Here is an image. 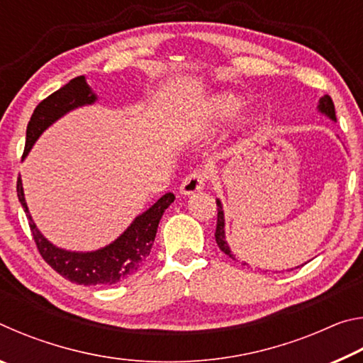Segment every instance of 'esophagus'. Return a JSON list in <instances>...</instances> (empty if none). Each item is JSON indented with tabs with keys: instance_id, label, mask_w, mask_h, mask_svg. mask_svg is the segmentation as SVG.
I'll list each match as a JSON object with an SVG mask.
<instances>
[{
	"instance_id": "obj_1",
	"label": "esophagus",
	"mask_w": 363,
	"mask_h": 363,
	"mask_svg": "<svg viewBox=\"0 0 363 363\" xmlns=\"http://www.w3.org/2000/svg\"><path fill=\"white\" fill-rule=\"evenodd\" d=\"M205 182H206L205 169L201 168L194 169L192 173L184 177V181L179 186V192L182 195H192L195 192H200V190L205 187Z\"/></svg>"
}]
</instances>
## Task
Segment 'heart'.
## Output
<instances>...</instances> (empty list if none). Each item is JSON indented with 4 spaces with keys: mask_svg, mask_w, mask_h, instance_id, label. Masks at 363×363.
I'll use <instances>...</instances> for the list:
<instances>
[{
    "mask_svg": "<svg viewBox=\"0 0 363 363\" xmlns=\"http://www.w3.org/2000/svg\"><path fill=\"white\" fill-rule=\"evenodd\" d=\"M243 101L232 93H220L211 97L208 104V118L211 121H225L242 108Z\"/></svg>",
    "mask_w": 363,
    "mask_h": 363,
    "instance_id": "heart-1",
    "label": "heart"
}]
</instances>
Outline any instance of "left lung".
Instances as JSON below:
<instances>
[{
    "label": "left lung",
    "mask_w": 363,
    "mask_h": 363,
    "mask_svg": "<svg viewBox=\"0 0 363 363\" xmlns=\"http://www.w3.org/2000/svg\"><path fill=\"white\" fill-rule=\"evenodd\" d=\"M318 110H320L322 113H325L327 116H330L331 120L336 121V115H335V104L331 101V97L328 94H325L320 102H318ZM216 205H218V224H216V232H214V237H216V243L218 247L220 248L223 253H225L232 259H235V256L232 255V251L229 248V245L225 242V232H224V211H223V205H220V201L216 200ZM245 264V262H243Z\"/></svg>",
    "instance_id": "1"
}]
</instances>
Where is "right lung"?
I'll list each match as a JSON object with an SVG mask.
<instances>
[{"label":"right lung","instance_id":"obj_1","mask_svg":"<svg viewBox=\"0 0 363 363\" xmlns=\"http://www.w3.org/2000/svg\"><path fill=\"white\" fill-rule=\"evenodd\" d=\"M96 99L97 97L86 83L84 77L70 79L56 93L43 99L33 110L32 118L28 121L26 150H23L22 158L27 157L35 140L41 136V133L48 126H51L54 121L70 110L88 106ZM17 196L27 214L30 230H32L36 248L43 259L64 279L78 285H113L139 272L150 255L160 219L167 211V208L174 201V194H164L149 210L139 214L133 220V224L108 247L91 251V253H77V251L54 247L36 229L26 203L21 177L17 179Z\"/></svg>","mask_w":363,"mask_h":363}]
</instances>
